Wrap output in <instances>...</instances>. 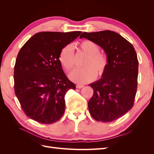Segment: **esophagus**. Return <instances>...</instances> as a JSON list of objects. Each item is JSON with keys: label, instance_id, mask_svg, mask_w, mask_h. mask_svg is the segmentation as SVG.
I'll return each instance as SVG.
<instances>
[{"label": "esophagus", "instance_id": "esophagus-1", "mask_svg": "<svg viewBox=\"0 0 154 154\" xmlns=\"http://www.w3.org/2000/svg\"><path fill=\"white\" fill-rule=\"evenodd\" d=\"M83 87V85L82 84H77L76 85V88H82Z\"/></svg>", "mask_w": 154, "mask_h": 154}]
</instances>
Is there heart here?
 <instances>
[{
  "mask_svg": "<svg viewBox=\"0 0 154 154\" xmlns=\"http://www.w3.org/2000/svg\"><path fill=\"white\" fill-rule=\"evenodd\" d=\"M80 49L87 54L83 66L69 74V78L74 82L85 83L94 80L97 76H101L108 66L106 54L99 52V45L91 40H83L79 44ZM59 61L66 71H71L74 67V53L72 45L65 46L60 51Z\"/></svg>",
  "mask_w": 154,
  "mask_h": 154,
  "instance_id": "b5f03b06",
  "label": "heart"
}]
</instances>
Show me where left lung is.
I'll return each mask as SVG.
<instances>
[{
    "instance_id": "obj_1",
    "label": "left lung",
    "mask_w": 154,
    "mask_h": 154,
    "mask_svg": "<svg viewBox=\"0 0 154 154\" xmlns=\"http://www.w3.org/2000/svg\"><path fill=\"white\" fill-rule=\"evenodd\" d=\"M80 38L97 44L108 58L102 78L89 84L94 93L88 107L95 120L112 122L127 114L134 105L139 66L136 52L128 40L114 31L84 32Z\"/></svg>"
}]
</instances>
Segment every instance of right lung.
Returning a JSON list of instances; mask_svg holds the SVG:
<instances>
[{"label":"right lung","mask_w":154,"mask_h":154,"mask_svg":"<svg viewBox=\"0 0 154 154\" xmlns=\"http://www.w3.org/2000/svg\"><path fill=\"white\" fill-rule=\"evenodd\" d=\"M81 33L40 32L18 52L14 67V87L22 110L30 119L51 124L62 118L65 95L76 86L65 74L59 54Z\"/></svg>","instance_id":"add662e5"}]
</instances>
